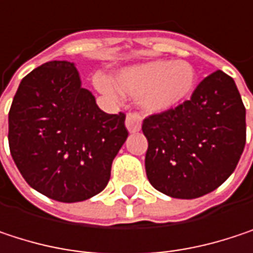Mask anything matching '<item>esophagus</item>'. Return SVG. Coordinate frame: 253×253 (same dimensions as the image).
Masks as SVG:
<instances>
[{
    "label": "esophagus",
    "instance_id": "obj_1",
    "mask_svg": "<svg viewBox=\"0 0 253 253\" xmlns=\"http://www.w3.org/2000/svg\"><path fill=\"white\" fill-rule=\"evenodd\" d=\"M126 127L130 133H136L142 127V117L137 113H128L126 117Z\"/></svg>",
    "mask_w": 253,
    "mask_h": 253
}]
</instances>
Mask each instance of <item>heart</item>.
I'll list each match as a JSON object with an SVG mask.
<instances>
[{"label":"heart","instance_id":"heart-1","mask_svg":"<svg viewBox=\"0 0 253 253\" xmlns=\"http://www.w3.org/2000/svg\"><path fill=\"white\" fill-rule=\"evenodd\" d=\"M116 82L123 92L139 96V104L145 111L164 113L176 108L192 95L196 86V70L186 60H154L120 70ZM95 84L108 96L117 95L108 77L95 76Z\"/></svg>","mask_w":253,"mask_h":253}]
</instances>
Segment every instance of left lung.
Returning <instances> with one entry per match:
<instances>
[{"label": "left lung", "mask_w": 253, "mask_h": 253, "mask_svg": "<svg viewBox=\"0 0 253 253\" xmlns=\"http://www.w3.org/2000/svg\"><path fill=\"white\" fill-rule=\"evenodd\" d=\"M142 131L149 183L171 198L195 199L234 171L246 143V110L234 80L217 70L189 101L146 117Z\"/></svg>", "instance_id": "1"}]
</instances>
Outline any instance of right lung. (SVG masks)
<instances>
[{
  "label": "right lung",
  "instance_id": "add662e5",
  "mask_svg": "<svg viewBox=\"0 0 253 253\" xmlns=\"http://www.w3.org/2000/svg\"><path fill=\"white\" fill-rule=\"evenodd\" d=\"M126 116L107 114L73 63L49 61L20 82L8 113L11 157L30 187L58 202L105 189L126 142Z\"/></svg>",
  "mask_w": 253,
  "mask_h": 253
}]
</instances>
